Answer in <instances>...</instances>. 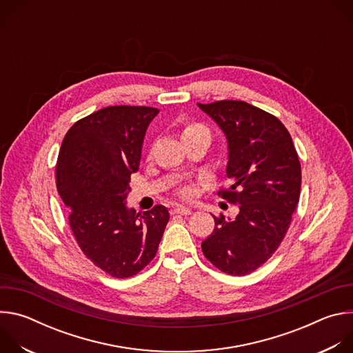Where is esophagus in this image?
<instances>
[{
  "label": "esophagus",
  "instance_id": "obj_1",
  "mask_svg": "<svg viewBox=\"0 0 353 353\" xmlns=\"http://www.w3.org/2000/svg\"><path fill=\"white\" fill-rule=\"evenodd\" d=\"M172 214H179V215H190L191 214V210L190 208H185V207H176L172 210Z\"/></svg>",
  "mask_w": 353,
  "mask_h": 353
}]
</instances>
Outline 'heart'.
Returning a JSON list of instances; mask_svg holds the SVG:
<instances>
[{
	"label": "heart",
	"mask_w": 353,
	"mask_h": 353,
	"mask_svg": "<svg viewBox=\"0 0 353 353\" xmlns=\"http://www.w3.org/2000/svg\"><path fill=\"white\" fill-rule=\"evenodd\" d=\"M181 137L184 139V142L198 138V137H210V130L198 121L194 120H184L181 121ZM180 195L183 198H190L191 196V191L188 188H183L180 191Z\"/></svg>",
	"instance_id": "obj_1"
}]
</instances>
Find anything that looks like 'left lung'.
Masks as SVG:
<instances>
[{"instance_id": "obj_1", "label": "left lung", "mask_w": 353, "mask_h": 353, "mask_svg": "<svg viewBox=\"0 0 353 353\" xmlns=\"http://www.w3.org/2000/svg\"><path fill=\"white\" fill-rule=\"evenodd\" d=\"M228 138L229 188L218 195L239 205L233 219L214 216L204 256L225 274L241 276L267 263L282 243L300 196L301 169L292 137L271 113L241 100L201 105Z\"/></svg>"}]
</instances>
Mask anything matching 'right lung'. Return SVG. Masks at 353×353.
I'll use <instances>...</instances> for the list:
<instances>
[{"label":"right lung","instance_id":"add662e5","mask_svg":"<svg viewBox=\"0 0 353 353\" xmlns=\"http://www.w3.org/2000/svg\"><path fill=\"white\" fill-rule=\"evenodd\" d=\"M159 113L146 106H109L78 120L65 134L56 166L60 196L82 253L113 278H130L154 260L168 208L128 210L145 131Z\"/></svg>","mask_w":353,"mask_h":353}]
</instances>
